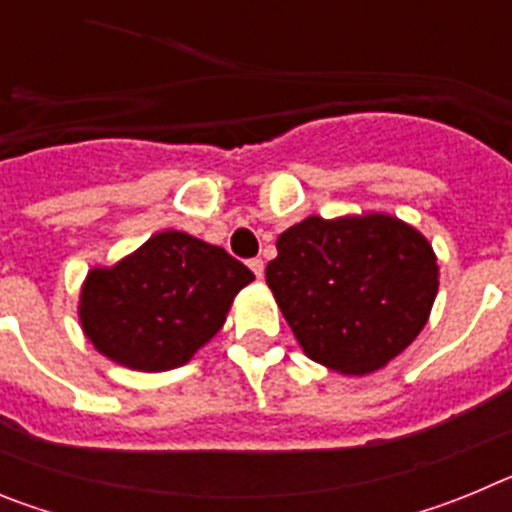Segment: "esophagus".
I'll use <instances>...</instances> for the list:
<instances>
[{
    "instance_id": "obj_1",
    "label": "esophagus",
    "mask_w": 512,
    "mask_h": 512,
    "mask_svg": "<svg viewBox=\"0 0 512 512\" xmlns=\"http://www.w3.org/2000/svg\"><path fill=\"white\" fill-rule=\"evenodd\" d=\"M248 266H251V271L253 274H256V277H264V259H259V256H256V259H251L248 261Z\"/></svg>"
}]
</instances>
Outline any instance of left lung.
<instances>
[{
  "label": "left lung",
  "instance_id": "1",
  "mask_svg": "<svg viewBox=\"0 0 512 512\" xmlns=\"http://www.w3.org/2000/svg\"><path fill=\"white\" fill-rule=\"evenodd\" d=\"M277 251L266 284L302 351L333 372H374L431 315L436 253L397 217L312 215L279 235Z\"/></svg>",
  "mask_w": 512,
  "mask_h": 512
}]
</instances>
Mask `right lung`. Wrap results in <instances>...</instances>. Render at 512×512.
I'll return each mask as SVG.
<instances>
[{
  "label": "right lung",
  "mask_w": 512,
  "mask_h": 512,
  "mask_svg": "<svg viewBox=\"0 0 512 512\" xmlns=\"http://www.w3.org/2000/svg\"><path fill=\"white\" fill-rule=\"evenodd\" d=\"M248 282L251 269L220 246L164 230L112 269L89 271L81 328L107 359L166 372L187 364L223 328L230 302Z\"/></svg>",
  "instance_id": "add662e5"
}]
</instances>
